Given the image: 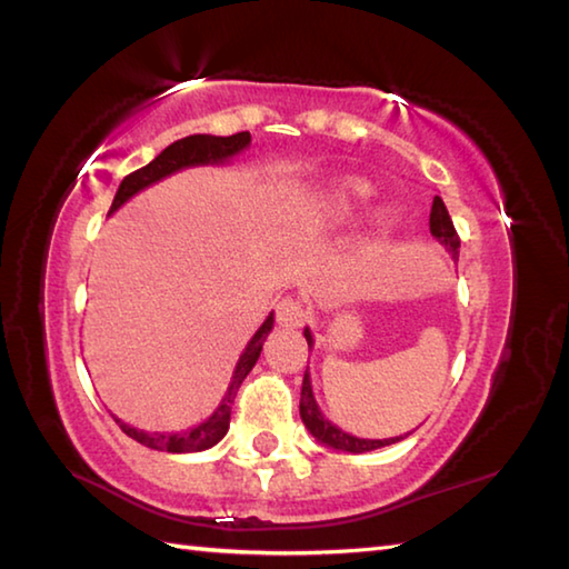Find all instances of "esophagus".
Instances as JSON below:
<instances>
[{"instance_id":"esophagus-1","label":"esophagus","mask_w":569,"mask_h":569,"mask_svg":"<svg viewBox=\"0 0 569 569\" xmlns=\"http://www.w3.org/2000/svg\"><path fill=\"white\" fill-rule=\"evenodd\" d=\"M308 306H306V301H301V298H296V296H286L281 303L276 306V318H278V323H283V326H303L306 320H308Z\"/></svg>"}]
</instances>
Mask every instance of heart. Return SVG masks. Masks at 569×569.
Wrapping results in <instances>:
<instances>
[{"instance_id":"heart-1","label":"heart","mask_w":569,"mask_h":569,"mask_svg":"<svg viewBox=\"0 0 569 569\" xmlns=\"http://www.w3.org/2000/svg\"><path fill=\"white\" fill-rule=\"evenodd\" d=\"M370 196H373V191H370L368 183L356 181V179L343 181L336 191H330V196L326 199L323 203L326 216L333 221L353 219V216L370 201ZM396 223H398V213L392 209H383L378 213L376 226L380 231H390Z\"/></svg>"}]
</instances>
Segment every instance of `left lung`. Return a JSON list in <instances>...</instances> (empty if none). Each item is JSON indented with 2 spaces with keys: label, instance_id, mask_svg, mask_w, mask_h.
Masks as SVG:
<instances>
[{
  "label": "left lung",
  "instance_id": "obj_1",
  "mask_svg": "<svg viewBox=\"0 0 569 569\" xmlns=\"http://www.w3.org/2000/svg\"><path fill=\"white\" fill-rule=\"evenodd\" d=\"M430 233L436 236L440 243H446V249L458 256L460 251V236L456 231V226H452L450 213L446 209V203H442L440 196L432 199V209H430ZM306 340H308V348H311L313 338H311V330H306ZM301 418L306 422V428L313 432V438L323 442L328 448H336V450H346V452H368V450H376V448H386L392 446V442H398L402 438H388V440H366V438H353L343 432L340 428H336L333 422L323 418V412L318 410L316 406V398H313V390H311V376H303V386H301Z\"/></svg>",
  "mask_w": 569,
  "mask_h": 569
}]
</instances>
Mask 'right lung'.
<instances>
[{"label": "right lung", "instance_id": "add662e5", "mask_svg": "<svg viewBox=\"0 0 569 569\" xmlns=\"http://www.w3.org/2000/svg\"><path fill=\"white\" fill-rule=\"evenodd\" d=\"M251 143V133L249 131H239L233 133V137H211V133H193V137H186L173 141L171 147L163 149L157 159L147 167H141L137 171H131L129 177H123L121 186L117 196H113L111 201V211H117L119 206L131 199L133 193L147 189V186L161 181L163 177H169V173L179 171L183 167H199V163H221L226 159H231L233 153L243 151L246 147ZM273 328V313L263 320V326L256 330V336L251 338V343L246 346L243 356L239 358V366L233 370V378H231V386L226 390V396L221 400V406L216 408L213 416L201 422V426H196L191 430H183V432H147V430H137L127 426V422H121L119 418H113L119 422V428L127 432L129 438H133L141 446H147L151 450H161V452H199L206 450L219 442L226 430H229V422H231V406H233V398L236 392H239L243 378L251 373V368L256 366L258 356H261V348H263V340L266 336L271 333Z\"/></svg>", "mask_w": 569, "mask_h": 569}]
</instances>
